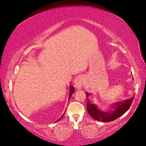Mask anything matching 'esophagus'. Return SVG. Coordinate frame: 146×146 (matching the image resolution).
Here are the masks:
<instances>
[{
  "mask_svg": "<svg viewBox=\"0 0 146 146\" xmlns=\"http://www.w3.org/2000/svg\"><path fill=\"white\" fill-rule=\"evenodd\" d=\"M82 81L81 80H79L77 82V83H76V84H77V86H78V87H80L81 86V85H82Z\"/></svg>",
  "mask_w": 146,
  "mask_h": 146,
  "instance_id": "34e87169",
  "label": "esophagus"
}]
</instances>
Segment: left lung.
Wrapping results in <instances>:
<instances>
[{"mask_svg":"<svg viewBox=\"0 0 146 146\" xmlns=\"http://www.w3.org/2000/svg\"><path fill=\"white\" fill-rule=\"evenodd\" d=\"M89 94L86 93L87 98ZM133 99H134V97H131L125 100L114 104L112 106V109L107 112L100 110L96 106L91 104L89 100L87 99V111L90 115L96 120L104 121V122H109V121L115 120L126 112L130 108Z\"/></svg>","mask_w":146,"mask_h":146,"instance_id":"8db88e82","label":"left lung"}]
</instances>
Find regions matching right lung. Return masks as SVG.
<instances>
[{
  "instance_id": "right-lung-1",
  "label": "right lung",
  "mask_w": 146,
  "mask_h": 146,
  "mask_svg": "<svg viewBox=\"0 0 146 146\" xmlns=\"http://www.w3.org/2000/svg\"><path fill=\"white\" fill-rule=\"evenodd\" d=\"M70 97L71 96H72V93H74V92L75 90H74V88L73 86H70ZM63 115H62V116H63ZM62 117H60V118H59L58 119L57 121H59L60 119L62 118Z\"/></svg>"
}]
</instances>
